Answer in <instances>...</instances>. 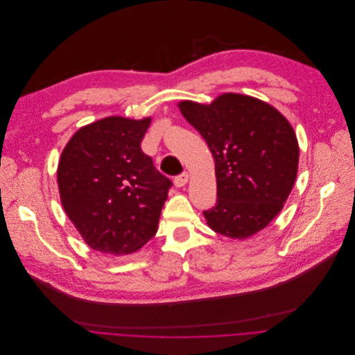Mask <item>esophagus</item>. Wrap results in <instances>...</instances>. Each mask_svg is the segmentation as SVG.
<instances>
[{"instance_id":"esophagus-1","label":"esophagus","mask_w":355,"mask_h":355,"mask_svg":"<svg viewBox=\"0 0 355 355\" xmlns=\"http://www.w3.org/2000/svg\"><path fill=\"white\" fill-rule=\"evenodd\" d=\"M187 180H189V173H187V172H183V173L178 175L173 182H175V186H176V187H183V186L187 183Z\"/></svg>"}]
</instances>
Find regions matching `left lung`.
<instances>
[{"mask_svg":"<svg viewBox=\"0 0 355 355\" xmlns=\"http://www.w3.org/2000/svg\"><path fill=\"white\" fill-rule=\"evenodd\" d=\"M179 107L216 161L217 202L202 211L207 224L232 239L254 235L281 211L295 183L300 148L291 124L272 106L238 94Z\"/></svg>","mask_w":355,"mask_h":355,"instance_id":"left-lung-1","label":"left lung"}]
</instances>
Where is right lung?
I'll return each mask as SVG.
<instances>
[{"instance_id": "right-lung-1", "label": "right lung", "mask_w": 355, "mask_h": 355, "mask_svg": "<svg viewBox=\"0 0 355 355\" xmlns=\"http://www.w3.org/2000/svg\"><path fill=\"white\" fill-rule=\"evenodd\" d=\"M151 119L106 117L80 128L57 171L62 207L102 253L128 254L155 234L172 180L141 150Z\"/></svg>"}]
</instances>
